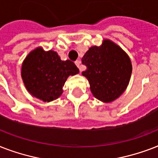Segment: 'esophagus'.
Instances as JSON below:
<instances>
[{
  "label": "esophagus",
  "instance_id": "34e87169",
  "mask_svg": "<svg viewBox=\"0 0 158 158\" xmlns=\"http://www.w3.org/2000/svg\"><path fill=\"white\" fill-rule=\"evenodd\" d=\"M80 63H81V60H76V61H75V64H76L77 66H78V68L79 69V70L81 71L82 68H81V66H80Z\"/></svg>",
  "mask_w": 158,
  "mask_h": 158
}]
</instances>
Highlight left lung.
Here are the masks:
<instances>
[{"instance_id": "obj_1", "label": "left lung", "mask_w": 158, "mask_h": 158, "mask_svg": "<svg viewBox=\"0 0 158 158\" xmlns=\"http://www.w3.org/2000/svg\"><path fill=\"white\" fill-rule=\"evenodd\" d=\"M86 70L82 74L88 79L94 96L110 102L121 95L130 82L132 64L130 57L110 40L101 47H92L82 58Z\"/></svg>"}]
</instances>
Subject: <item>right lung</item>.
I'll list each match as a JSON object with an SVG mask.
<instances>
[{
	"mask_svg": "<svg viewBox=\"0 0 158 158\" xmlns=\"http://www.w3.org/2000/svg\"><path fill=\"white\" fill-rule=\"evenodd\" d=\"M79 72L73 61L61 60L54 51L44 52L38 48L25 58L21 76L33 96L43 102H51L61 95L67 78Z\"/></svg>",
	"mask_w": 158,
	"mask_h": 158,
	"instance_id": "right-lung-1",
	"label": "right lung"
}]
</instances>
